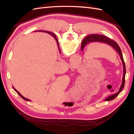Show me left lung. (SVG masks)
<instances>
[{"label":"left lung","instance_id":"1","mask_svg":"<svg viewBox=\"0 0 134 134\" xmlns=\"http://www.w3.org/2000/svg\"><path fill=\"white\" fill-rule=\"evenodd\" d=\"M102 42V43L107 44L108 45H110V47H112L113 49H114L116 51V52L119 54V56H120L121 60L122 62V63H123V65L124 71H123V81H122V84L121 85L120 89H119V92L117 93L114 94H112V95L110 96L109 97H108V98L105 99V101H106L112 100V99H115L116 97L119 95V94L121 92V90H123V87L124 86L125 76H126V65H125V63H124V59H123V54H122L120 47L119 46V45L116 43L115 41H113V40L107 37H106V36H104L103 35H90L86 36L82 42L81 50L83 49L86 45L89 44L90 43H92V42Z\"/></svg>","mask_w":134,"mask_h":134}]
</instances>
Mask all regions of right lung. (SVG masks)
I'll list each match as a JSON object with an SVG mask.
<instances>
[{
	"label": "right lung",
	"instance_id": "right-lung-1",
	"mask_svg": "<svg viewBox=\"0 0 134 134\" xmlns=\"http://www.w3.org/2000/svg\"><path fill=\"white\" fill-rule=\"evenodd\" d=\"M36 32H37V31H36ZM37 32H41V31H40H40H37ZM43 32H45V33H48V34H49V35H51V36H52V37H53L54 38H55V40H56V42H57V44H58V48H59V42H58V39H57V38H56V36H55V34H54V33H52V32H48V31H43ZM59 51H60V49H59ZM13 88H14V90H15V92L17 93H18V94L20 96H21V97L22 98H23V99H25V100H26V101H30L29 100V99H26V98H25L24 97H23V96H22L21 94H20L18 92V91H17L15 89H14V87H13Z\"/></svg>",
	"mask_w": 134,
	"mask_h": 134
}]
</instances>
